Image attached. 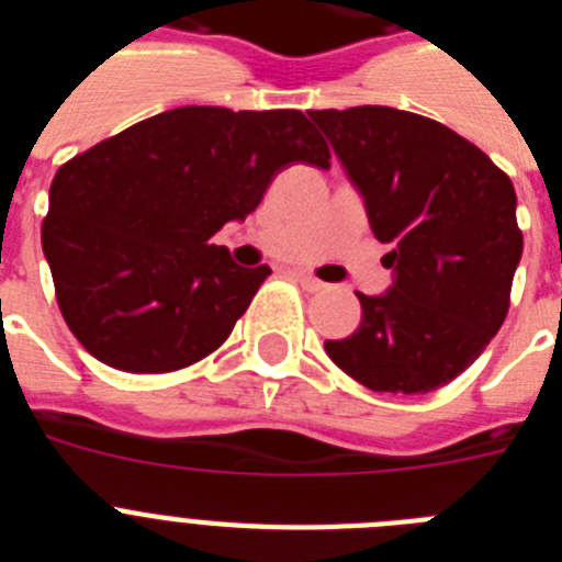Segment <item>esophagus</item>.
Instances as JSON below:
<instances>
[{
	"label": "esophagus",
	"instance_id": "1",
	"mask_svg": "<svg viewBox=\"0 0 562 562\" xmlns=\"http://www.w3.org/2000/svg\"><path fill=\"white\" fill-rule=\"evenodd\" d=\"M295 278H297V281H301V286H304L306 292H321V290H326L324 281H317V278L312 276V272L297 270V272H295Z\"/></svg>",
	"mask_w": 562,
	"mask_h": 562
}]
</instances>
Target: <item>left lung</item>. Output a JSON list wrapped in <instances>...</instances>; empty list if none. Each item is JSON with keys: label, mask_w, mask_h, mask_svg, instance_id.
I'll use <instances>...</instances> for the list:
<instances>
[{"label": "left lung", "mask_w": 562, "mask_h": 562, "mask_svg": "<svg viewBox=\"0 0 562 562\" xmlns=\"http://www.w3.org/2000/svg\"><path fill=\"white\" fill-rule=\"evenodd\" d=\"M391 252L357 331L326 355L360 385L428 394L486 349L509 310L524 236L513 180L453 128L391 106L310 112Z\"/></svg>", "instance_id": "obj_1"}]
</instances>
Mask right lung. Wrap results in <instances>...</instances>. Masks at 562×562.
Wrapping results in <instances>:
<instances>
[{
    "label": "right lung",
    "instance_id": "add662e5",
    "mask_svg": "<svg viewBox=\"0 0 562 562\" xmlns=\"http://www.w3.org/2000/svg\"><path fill=\"white\" fill-rule=\"evenodd\" d=\"M297 162L329 168L297 109L180 106L58 168L42 247L69 331L128 374L186 369L220 349L270 267H238L211 238L245 222Z\"/></svg>",
    "mask_w": 562,
    "mask_h": 562
}]
</instances>
